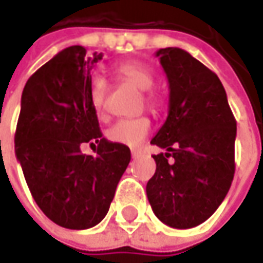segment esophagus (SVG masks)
Segmentation results:
<instances>
[{
	"instance_id": "esophagus-1",
	"label": "esophagus",
	"mask_w": 263,
	"mask_h": 263,
	"mask_svg": "<svg viewBox=\"0 0 263 263\" xmlns=\"http://www.w3.org/2000/svg\"><path fill=\"white\" fill-rule=\"evenodd\" d=\"M139 154H140V151H139V149H132V157L133 158L139 157Z\"/></svg>"
}]
</instances>
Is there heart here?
<instances>
[{"label": "heart", "mask_w": 263, "mask_h": 263, "mask_svg": "<svg viewBox=\"0 0 263 263\" xmlns=\"http://www.w3.org/2000/svg\"><path fill=\"white\" fill-rule=\"evenodd\" d=\"M117 74L136 86L139 90L143 92V101L151 109H157L159 106V98L152 93L149 89L155 83L154 71L140 61H127L117 68ZM106 80L104 77L98 76L92 80L90 85V102L98 112V116L104 114V102L106 96ZM151 132V121L147 117H135V118H121L116 121L112 126L106 130V137L120 145L135 147L140 145Z\"/></svg>", "instance_id": "b5f03b06"}]
</instances>
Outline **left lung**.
Segmentation results:
<instances>
[{
  "label": "left lung",
  "mask_w": 263,
  "mask_h": 263,
  "mask_svg": "<svg viewBox=\"0 0 263 263\" xmlns=\"http://www.w3.org/2000/svg\"><path fill=\"white\" fill-rule=\"evenodd\" d=\"M155 55L168 79V117L151 140L157 171L146 195L158 219L173 228L205 222L227 196L234 177L237 124L218 76L180 48Z\"/></svg>",
  "instance_id": "1"
}]
</instances>
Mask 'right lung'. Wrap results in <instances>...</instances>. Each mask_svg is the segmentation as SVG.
Masks as SVG:
<instances>
[{
	"mask_svg": "<svg viewBox=\"0 0 263 263\" xmlns=\"http://www.w3.org/2000/svg\"><path fill=\"white\" fill-rule=\"evenodd\" d=\"M102 54L68 46L27 80L15 128V157L41 211L70 230L95 227L106 215L130 149L102 137L90 102V71ZM83 143L98 145L85 156Z\"/></svg>",
	"mask_w": 263,
	"mask_h": 263,
	"instance_id": "obj_1",
	"label": "right lung"
}]
</instances>
